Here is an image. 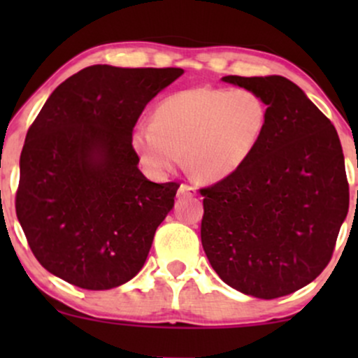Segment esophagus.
Here are the masks:
<instances>
[{"mask_svg":"<svg viewBox=\"0 0 358 358\" xmlns=\"http://www.w3.org/2000/svg\"><path fill=\"white\" fill-rule=\"evenodd\" d=\"M196 195V190H195V187H192V185H188V183H182L180 185V188H178V196H195Z\"/></svg>","mask_w":358,"mask_h":358,"instance_id":"34e87169","label":"esophagus"}]
</instances>
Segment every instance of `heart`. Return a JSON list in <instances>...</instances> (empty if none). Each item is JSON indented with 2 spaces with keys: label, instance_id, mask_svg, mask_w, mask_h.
<instances>
[{
  "label": "heart",
  "instance_id": "heart-1",
  "mask_svg": "<svg viewBox=\"0 0 358 358\" xmlns=\"http://www.w3.org/2000/svg\"><path fill=\"white\" fill-rule=\"evenodd\" d=\"M268 122V104L256 90L196 87L165 97L153 124L133 131L131 145L151 175L170 173L183 153L190 173L213 183L248 162Z\"/></svg>",
  "mask_w": 358,
  "mask_h": 358
}]
</instances>
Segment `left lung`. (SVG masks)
Masks as SVG:
<instances>
[{"label":"left lung","instance_id":"left-lung-1","mask_svg":"<svg viewBox=\"0 0 358 358\" xmlns=\"http://www.w3.org/2000/svg\"><path fill=\"white\" fill-rule=\"evenodd\" d=\"M269 109L264 136L236 173L202 188L200 237L224 282L250 296L294 293L327 268L348 212L331 121L286 77L225 76Z\"/></svg>","mask_w":358,"mask_h":358}]
</instances>
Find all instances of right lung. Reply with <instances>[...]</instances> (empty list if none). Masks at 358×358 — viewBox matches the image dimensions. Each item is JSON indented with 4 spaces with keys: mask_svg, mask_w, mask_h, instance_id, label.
Wrapping results in <instances>:
<instances>
[{
    "mask_svg": "<svg viewBox=\"0 0 358 358\" xmlns=\"http://www.w3.org/2000/svg\"><path fill=\"white\" fill-rule=\"evenodd\" d=\"M182 73L90 65L62 82L31 122L15 207L52 274L99 291L141 271L180 183L150 182L131 136L148 102Z\"/></svg>",
    "mask_w": 358,
    "mask_h": 358,
    "instance_id": "add662e5",
    "label": "right lung"
}]
</instances>
